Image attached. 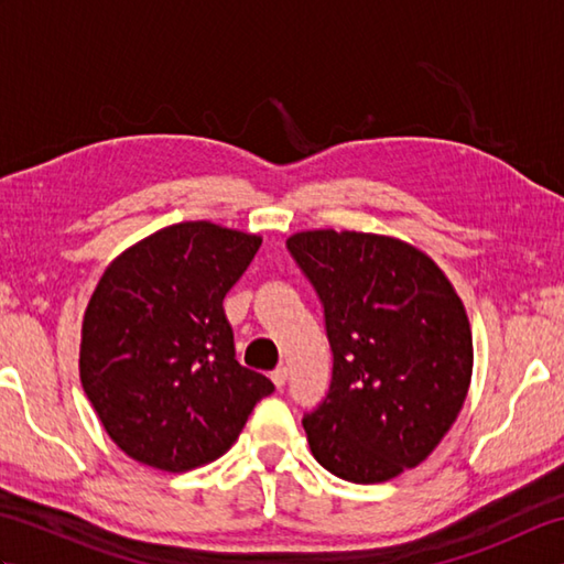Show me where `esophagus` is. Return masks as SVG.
<instances>
[{
	"label": "esophagus",
	"instance_id": "34e87169",
	"mask_svg": "<svg viewBox=\"0 0 564 564\" xmlns=\"http://www.w3.org/2000/svg\"><path fill=\"white\" fill-rule=\"evenodd\" d=\"M271 380H273V386L281 390V388L285 386V380H289V368H285V366H281V368H275V370H273V373H271Z\"/></svg>",
	"mask_w": 564,
	"mask_h": 564
}]
</instances>
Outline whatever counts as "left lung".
<instances>
[{
	"label": "left lung",
	"instance_id": "obj_1",
	"mask_svg": "<svg viewBox=\"0 0 564 564\" xmlns=\"http://www.w3.org/2000/svg\"><path fill=\"white\" fill-rule=\"evenodd\" d=\"M285 245L325 305L334 354L327 398L303 419L310 451L341 480L388 482L426 460L463 410L465 305L438 263L398 237L303 230Z\"/></svg>",
	"mask_w": 564,
	"mask_h": 564
}]
</instances>
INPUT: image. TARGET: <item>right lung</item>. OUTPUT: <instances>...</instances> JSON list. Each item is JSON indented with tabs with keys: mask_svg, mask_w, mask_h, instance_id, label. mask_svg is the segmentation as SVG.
I'll use <instances>...</instances> for the list:
<instances>
[{
	"mask_svg": "<svg viewBox=\"0 0 564 564\" xmlns=\"http://www.w3.org/2000/svg\"><path fill=\"white\" fill-rule=\"evenodd\" d=\"M261 237L176 223L121 251L82 319L79 380L130 458L186 473L230 451L273 382L237 364L223 297Z\"/></svg>",
	"mask_w": 564,
	"mask_h": 564,
	"instance_id": "1",
	"label": "right lung"
}]
</instances>
